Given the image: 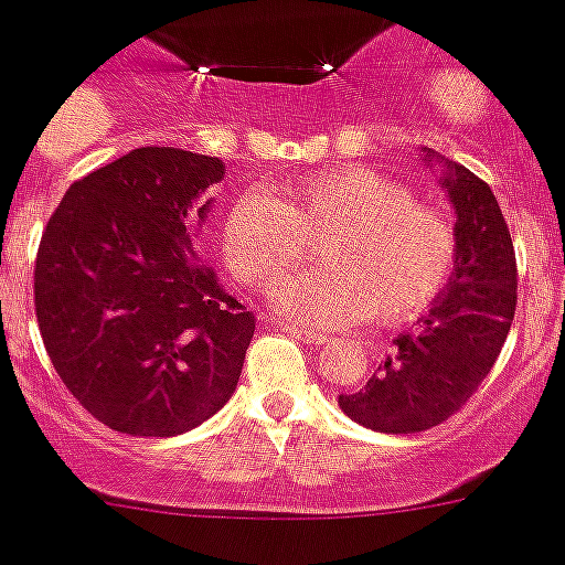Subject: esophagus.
<instances>
[{
    "mask_svg": "<svg viewBox=\"0 0 565 565\" xmlns=\"http://www.w3.org/2000/svg\"><path fill=\"white\" fill-rule=\"evenodd\" d=\"M284 333H290V337L301 339L307 345H324V333H316V330H307V328H296V324H281Z\"/></svg>",
    "mask_w": 565,
    "mask_h": 565,
    "instance_id": "34e87169",
    "label": "esophagus"
}]
</instances>
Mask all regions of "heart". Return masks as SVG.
<instances>
[{
  "mask_svg": "<svg viewBox=\"0 0 565 565\" xmlns=\"http://www.w3.org/2000/svg\"><path fill=\"white\" fill-rule=\"evenodd\" d=\"M223 258L237 281L267 287L319 241L322 269L287 278L275 307L319 328L371 316L380 324L412 322L441 296L456 267V228L433 205L371 168L287 182L275 200L249 191L223 217Z\"/></svg>",
  "mask_w": 565,
  "mask_h": 565,
  "instance_id": "obj_1",
  "label": "heart"
}]
</instances>
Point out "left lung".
<instances>
[{
	"instance_id": "obj_1",
	"label": "left lung",
	"mask_w": 565,
	"mask_h": 565,
	"mask_svg": "<svg viewBox=\"0 0 565 565\" xmlns=\"http://www.w3.org/2000/svg\"><path fill=\"white\" fill-rule=\"evenodd\" d=\"M420 153L441 164L438 185L456 209V267L374 377L339 394V409L374 433H424L456 415L493 369L516 310L513 241L490 185L435 150Z\"/></svg>"
}]
</instances>
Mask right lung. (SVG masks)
I'll list each match as a JSON object with an SVG mask.
<instances>
[{"mask_svg":"<svg viewBox=\"0 0 565 565\" xmlns=\"http://www.w3.org/2000/svg\"><path fill=\"white\" fill-rule=\"evenodd\" d=\"M226 164L136 148L77 179L40 241L36 322L60 380L109 429L171 438L235 394L255 316L200 260Z\"/></svg>","mask_w":565,"mask_h":565,"instance_id":"obj_1","label":"right lung"}]
</instances>
